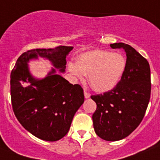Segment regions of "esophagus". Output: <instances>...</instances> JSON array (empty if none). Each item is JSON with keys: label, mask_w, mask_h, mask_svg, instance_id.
<instances>
[{"label": "esophagus", "mask_w": 160, "mask_h": 160, "mask_svg": "<svg viewBox=\"0 0 160 160\" xmlns=\"http://www.w3.org/2000/svg\"><path fill=\"white\" fill-rule=\"evenodd\" d=\"M84 98H88L90 97V94H89L88 92H86V91H84Z\"/></svg>", "instance_id": "esophagus-1"}]
</instances>
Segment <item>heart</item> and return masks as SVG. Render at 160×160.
<instances>
[{"instance_id":"obj_1","label":"heart","mask_w":160,"mask_h":160,"mask_svg":"<svg viewBox=\"0 0 160 160\" xmlns=\"http://www.w3.org/2000/svg\"><path fill=\"white\" fill-rule=\"evenodd\" d=\"M127 67L123 55L104 50H93L82 54L76 64L70 63L68 69L76 79L84 80L88 76V83L95 91L108 92L121 80Z\"/></svg>"}]
</instances>
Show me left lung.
<instances>
[{"label":"left lung","mask_w":160,"mask_h":160,"mask_svg":"<svg viewBox=\"0 0 160 160\" xmlns=\"http://www.w3.org/2000/svg\"><path fill=\"white\" fill-rule=\"evenodd\" d=\"M111 47L125 51L127 67L113 89L91 96L97 104L92 118L97 135L115 142L132 133L144 117L151 98V69L147 60L132 46L115 43Z\"/></svg>","instance_id":"obj_1"}]
</instances>
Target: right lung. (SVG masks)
<instances>
[{"label": "right lung", "mask_w": 160, "mask_h": 160, "mask_svg": "<svg viewBox=\"0 0 160 160\" xmlns=\"http://www.w3.org/2000/svg\"><path fill=\"white\" fill-rule=\"evenodd\" d=\"M72 46L36 49L22 53L10 75V93L14 115L28 132L41 140L55 142L68 133L72 119L84 103V90L70 84L57 71L64 73L66 58ZM43 57L54 68L45 78L32 76L28 62Z\"/></svg>", "instance_id": "obj_1"}]
</instances>
